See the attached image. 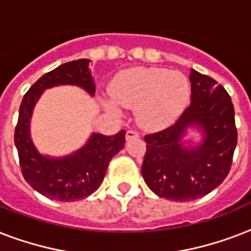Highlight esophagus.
<instances>
[{"mask_svg": "<svg viewBox=\"0 0 251 251\" xmlns=\"http://www.w3.org/2000/svg\"><path fill=\"white\" fill-rule=\"evenodd\" d=\"M135 138H139V134L135 130H127L126 131V141H131V139H135Z\"/></svg>", "mask_w": 251, "mask_h": 251, "instance_id": "1", "label": "esophagus"}]
</instances>
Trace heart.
<instances>
[{"label": "heart", "instance_id": "1", "mask_svg": "<svg viewBox=\"0 0 251 251\" xmlns=\"http://www.w3.org/2000/svg\"><path fill=\"white\" fill-rule=\"evenodd\" d=\"M114 102H102L110 113L114 104L135 109L138 124L149 130L167 127L182 114L190 100V84L182 73L160 68L130 69L118 74L110 84Z\"/></svg>", "mask_w": 251, "mask_h": 251}]
</instances>
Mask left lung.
Masks as SVG:
<instances>
[{"label": "left lung", "mask_w": 251, "mask_h": 251, "mask_svg": "<svg viewBox=\"0 0 251 251\" xmlns=\"http://www.w3.org/2000/svg\"><path fill=\"white\" fill-rule=\"evenodd\" d=\"M190 105L176 124L146 135L142 176L160 198L189 202L218 187L229 173L237 145L234 108L224 87L194 69ZM190 131L200 141L186 138Z\"/></svg>", "instance_id": "1"}]
</instances>
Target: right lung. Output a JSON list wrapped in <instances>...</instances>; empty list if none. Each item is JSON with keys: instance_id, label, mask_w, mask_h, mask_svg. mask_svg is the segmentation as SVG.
<instances>
[{"instance_id": "add662e5", "label": "right lung", "mask_w": 251, "mask_h": 251, "mask_svg": "<svg viewBox=\"0 0 251 251\" xmlns=\"http://www.w3.org/2000/svg\"><path fill=\"white\" fill-rule=\"evenodd\" d=\"M87 58L60 65L31 86L23 96L14 142L23 177L29 186L47 198L74 202L98 190L110 159L124 149L125 130L112 137L92 133L80 149L65 156L44 155L31 137L33 108L45 90L58 86H76L90 96L95 95V82Z\"/></svg>"}]
</instances>
